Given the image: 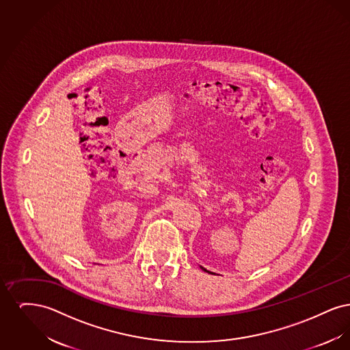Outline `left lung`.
I'll return each instance as SVG.
<instances>
[{
    "mask_svg": "<svg viewBox=\"0 0 350 350\" xmlns=\"http://www.w3.org/2000/svg\"><path fill=\"white\" fill-rule=\"evenodd\" d=\"M200 269H202V270H203V271H206V273H208V274H214V273H211V271H208V270H206V269H204V267H200Z\"/></svg>",
    "mask_w": 350,
    "mask_h": 350,
    "instance_id": "8db88e82",
    "label": "left lung"
}]
</instances>
